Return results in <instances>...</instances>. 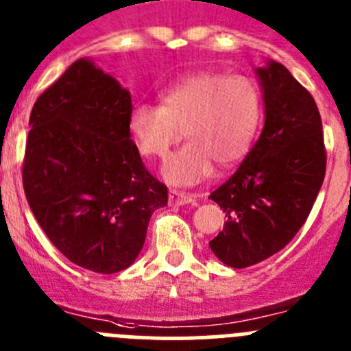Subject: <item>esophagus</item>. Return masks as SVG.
Listing matches in <instances>:
<instances>
[{"mask_svg": "<svg viewBox=\"0 0 351 351\" xmlns=\"http://www.w3.org/2000/svg\"><path fill=\"white\" fill-rule=\"evenodd\" d=\"M169 202L170 205H186L195 202V197H191V195H188L184 191H176V189H172L169 193Z\"/></svg>", "mask_w": 351, "mask_h": 351, "instance_id": "esophagus-1", "label": "esophagus"}]
</instances>
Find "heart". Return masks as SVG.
<instances>
[{"mask_svg":"<svg viewBox=\"0 0 351 351\" xmlns=\"http://www.w3.org/2000/svg\"><path fill=\"white\" fill-rule=\"evenodd\" d=\"M162 106L137 104L128 130L143 156L165 160L184 137L189 141L165 163L163 181L195 186L245 158L263 120V94L247 76L200 73L169 86Z\"/></svg>","mask_w":351,"mask_h":351,"instance_id":"obj_1","label":"heart"}]
</instances>
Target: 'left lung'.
<instances>
[{
    "label": "left lung",
    "mask_w": 351,
    "mask_h": 351,
    "mask_svg": "<svg viewBox=\"0 0 351 351\" xmlns=\"http://www.w3.org/2000/svg\"><path fill=\"white\" fill-rule=\"evenodd\" d=\"M265 127L239 170L212 193L223 231L208 242L231 268H247L284 249L306 221L326 176L322 120L306 88L285 66L256 69Z\"/></svg>",
    "instance_id": "8db88e82"
}]
</instances>
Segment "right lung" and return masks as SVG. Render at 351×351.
<instances>
[{"instance_id":"right-lung-1","label":"right lung","mask_w":351,"mask_h":351,"mask_svg":"<svg viewBox=\"0 0 351 351\" xmlns=\"http://www.w3.org/2000/svg\"><path fill=\"white\" fill-rule=\"evenodd\" d=\"M130 92L88 57L71 64L34 102L22 182L50 242L95 273L136 261L167 186L132 143Z\"/></svg>"}]
</instances>
